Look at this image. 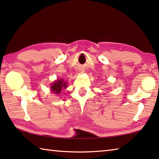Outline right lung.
<instances>
[{"instance_id":"add662e5","label":"right lung","mask_w":159,"mask_h":159,"mask_svg":"<svg viewBox=\"0 0 159 159\" xmlns=\"http://www.w3.org/2000/svg\"><path fill=\"white\" fill-rule=\"evenodd\" d=\"M66 82H64L63 79H58L57 81L52 84L51 86L52 91L55 94H59L61 90L66 88Z\"/></svg>"}]
</instances>
